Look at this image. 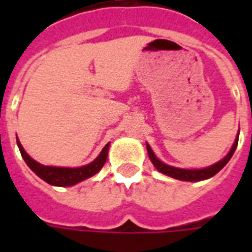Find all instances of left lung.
I'll return each instance as SVG.
<instances>
[{
  "mask_svg": "<svg viewBox=\"0 0 252 252\" xmlns=\"http://www.w3.org/2000/svg\"><path fill=\"white\" fill-rule=\"evenodd\" d=\"M238 140H239V133L235 142H233L232 147L229 150V153L221 159L219 160L215 164H212L209 167H204V169H180V167H174V166H170V164L163 163L160 159L157 158V155L154 154L153 148L150 147V144H146L147 146V153L148 157H150V160L153 162V164L155 166V169L160 171L162 174L169 175L171 178H175V180L180 181H186V182H198V181L208 180V178H212L213 175H216L220 170L225 166V164L229 162V159L232 158L235 150L238 147Z\"/></svg>",
  "mask_w": 252,
  "mask_h": 252,
  "instance_id": "obj_1",
  "label": "left lung"
}]
</instances>
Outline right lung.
Listing matches in <instances>:
<instances>
[{
	"instance_id": "add662e5",
	"label": "right lung",
	"mask_w": 252,
	"mask_h": 252,
	"mask_svg": "<svg viewBox=\"0 0 252 252\" xmlns=\"http://www.w3.org/2000/svg\"><path fill=\"white\" fill-rule=\"evenodd\" d=\"M109 144L110 143H108L102 148V151L99 153L98 157L89 164H85V166H81V167H57V166H44V164L36 162L35 159L31 158L30 155L27 154V151L23 148L19 137H17V146H19L20 153H21V157L25 160V163L28 164V167L37 177H40L41 180L46 181L47 184H50L52 186L77 185L78 182H82V181L88 180L90 177L97 174L99 170L102 169L105 162H106Z\"/></svg>"
}]
</instances>
